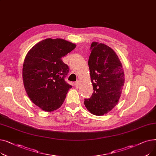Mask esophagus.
I'll use <instances>...</instances> for the list:
<instances>
[{"mask_svg":"<svg viewBox=\"0 0 156 156\" xmlns=\"http://www.w3.org/2000/svg\"><path fill=\"white\" fill-rule=\"evenodd\" d=\"M75 85L76 87H79V85H80L79 81H76L75 83Z\"/></svg>","mask_w":156,"mask_h":156,"instance_id":"obj_1","label":"esophagus"}]
</instances>
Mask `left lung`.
Wrapping results in <instances>:
<instances>
[{
  "label": "left lung",
  "mask_w": 156,
  "mask_h": 156,
  "mask_svg": "<svg viewBox=\"0 0 156 156\" xmlns=\"http://www.w3.org/2000/svg\"><path fill=\"white\" fill-rule=\"evenodd\" d=\"M88 64L94 92L84 104L92 114L102 116L118 104L125 83L124 71L112 49L95 42L91 44Z\"/></svg>",
  "instance_id": "obj_1"
}]
</instances>
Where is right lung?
<instances>
[{"mask_svg": "<svg viewBox=\"0 0 156 156\" xmlns=\"http://www.w3.org/2000/svg\"><path fill=\"white\" fill-rule=\"evenodd\" d=\"M76 45L61 38H47L28 52L23 68L24 86L30 100L45 111H53L64 102L71 85L66 82L69 71L62 57Z\"/></svg>", "mask_w": 156, "mask_h": 156, "instance_id": "1", "label": "right lung"}]
</instances>
